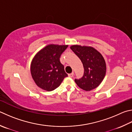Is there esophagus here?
Wrapping results in <instances>:
<instances>
[{"instance_id":"esophagus-1","label":"esophagus","mask_w":132,"mask_h":132,"mask_svg":"<svg viewBox=\"0 0 132 132\" xmlns=\"http://www.w3.org/2000/svg\"><path fill=\"white\" fill-rule=\"evenodd\" d=\"M68 76H69V77H73V76H74V73L72 72V73H70V74H69Z\"/></svg>"}]
</instances>
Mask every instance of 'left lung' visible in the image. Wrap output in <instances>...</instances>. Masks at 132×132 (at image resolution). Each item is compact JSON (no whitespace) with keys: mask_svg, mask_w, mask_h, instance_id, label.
<instances>
[{"mask_svg":"<svg viewBox=\"0 0 132 132\" xmlns=\"http://www.w3.org/2000/svg\"><path fill=\"white\" fill-rule=\"evenodd\" d=\"M71 50L82 62L84 73L76 83L81 89L89 91L97 88L106 75V65L102 54L92 47L73 45Z\"/></svg>","mask_w":132,"mask_h":132,"instance_id":"left-lung-1","label":"left lung"}]
</instances>
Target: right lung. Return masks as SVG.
I'll use <instances>...</instances> for the list:
<instances>
[{"label":"right lung","instance_id":"obj_1","mask_svg":"<svg viewBox=\"0 0 132 132\" xmlns=\"http://www.w3.org/2000/svg\"><path fill=\"white\" fill-rule=\"evenodd\" d=\"M68 45L50 44L40 50L33 58L30 66L32 77L38 87L52 91L68 77L59 58Z\"/></svg>","mask_w":132,"mask_h":132}]
</instances>
